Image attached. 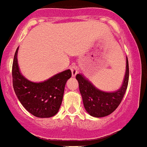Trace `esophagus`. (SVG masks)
Segmentation results:
<instances>
[{"instance_id":"34e87169","label":"esophagus","mask_w":147,"mask_h":147,"mask_svg":"<svg viewBox=\"0 0 147 147\" xmlns=\"http://www.w3.org/2000/svg\"><path fill=\"white\" fill-rule=\"evenodd\" d=\"M70 68H71V73H72V76H76V74H77V71H78V67H77V66L75 65H73L70 67Z\"/></svg>"}]
</instances>
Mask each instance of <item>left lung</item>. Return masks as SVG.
I'll return each mask as SVG.
<instances>
[{
    "mask_svg": "<svg viewBox=\"0 0 147 147\" xmlns=\"http://www.w3.org/2000/svg\"><path fill=\"white\" fill-rule=\"evenodd\" d=\"M129 78L128 61H126V72L122 87L113 92L99 90L82 74H76L80 92L84 107L94 117H104L112 113L120 104L125 94Z\"/></svg>",
    "mask_w": 147,
    "mask_h": 147,
    "instance_id": "8db88e82",
    "label": "left lung"
}]
</instances>
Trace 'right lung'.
<instances>
[{
    "label": "right lung",
    "mask_w": 147,
    "mask_h": 147,
    "mask_svg": "<svg viewBox=\"0 0 147 147\" xmlns=\"http://www.w3.org/2000/svg\"><path fill=\"white\" fill-rule=\"evenodd\" d=\"M17 48L13 59V86L19 101L29 113L40 118H48L59 112L62 102L67 80L71 77V70L55 75L48 80L33 82L19 72L17 61Z\"/></svg>",
    "instance_id": "add662e5"
}]
</instances>
